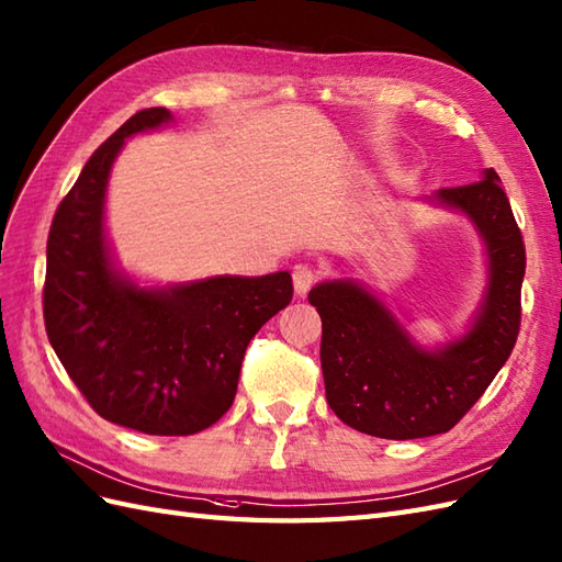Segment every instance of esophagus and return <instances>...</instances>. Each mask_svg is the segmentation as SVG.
<instances>
[{"label": "esophagus", "instance_id": "obj_1", "mask_svg": "<svg viewBox=\"0 0 562 562\" xmlns=\"http://www.w3.org/2000/svg\"><path fill=\"white\" fill-rule=\"evenodd\" d=\"M292 280H294V292L304 296L311 286L321 280V268L313 263H296L292 268Z\"/></svg>", "mask_w": 562, "mask_h": 562}]
</instances>
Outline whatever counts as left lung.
<instances>
[{
  "label": "left lung",
  "mask_w": 562,
  "mask_h": 562,
  "mask_svg": "<svg viewBox=\"0 0 562 562\" xmlns=\"http://www.w3.org/2000/svg\"><path fill=\"white\" fill-rule=\"evenodd\" d=\"M465 213L486 244L488 284L468 333L423 349L382 301L353 280L315 284L323 321L321 366L327 404L341 423L380 439L449 431L492 384L520 333L525 241L494 168L482 180L427 196Z\"/></svg>",
  "instance_id": "1"
}]
</instances>
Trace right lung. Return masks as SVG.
<instances>
[{"label": "right lung", "instance_id": "right-lung-1", "mask_svg": "<svg viewBox=\"0 0 562 562\" xmlns=\"http://www.w3.org/2000/svg\"><path fill=\"white\" fill-rule=\"evenodd\" d=\"M170 119L164 106L137 111L85 164L54 213L42 306L52 349L104 420L184 437L233 406L244 351L294 286L280 270L144 290L113 268L104 229L111 166L127 137Z\"/></svg>", "mask_w": 562, "mask_h": 562}]
</instances>
